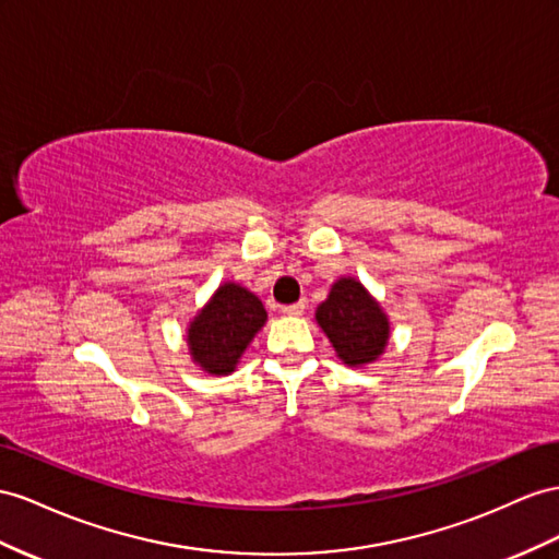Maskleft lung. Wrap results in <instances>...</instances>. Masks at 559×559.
Wrapping results in <instances>:
<instances>
[{
  "mask_svg": "<svg viewBox=\"0 0 559 559\" xmlns=\"http://www.w3.org/2000/svg\"><path fill=\"white\" fill-rule=\"evenodd\" d=\"M266 323L262 299L236 281H224L186 328V347L210 376H231Z\"/></svg>",
  "mask_w": 559,
  "mask_h": 559,
  "instance_id": "1",
  "label": "left lung"
}]
</instances>
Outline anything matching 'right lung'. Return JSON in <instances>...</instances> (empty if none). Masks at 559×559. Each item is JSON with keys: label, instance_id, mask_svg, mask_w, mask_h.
<instances>
[{"label": "right lung", "instance_id": "right-lung-1", "mask_svg": "<svg viewBox=\"0 0 559 559\" xmlns=\"http://www.w3.org/2000/svg\"><path fill=\"white\" fill-rule=\"evenodd\" d=\"M317 323L349 368L378 361L390 342V319L366 285L354 276H342L317 307Z\"/></svg>", "mask_w": 559, "mask_h": 559}]
</instances>
